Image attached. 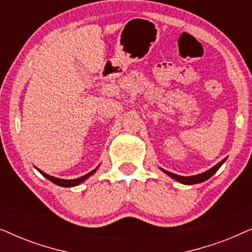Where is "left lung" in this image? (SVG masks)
Returning <instances> with one entry per match:
<instances>
[{"mask_svg":"<svg viewBox=\"0 0 252 252\" xmlns=\"http://www.w3.org/2000/svg\"><path fill=\"white\" fill-rule=\"evenodd\" d=\"M225 160H226V158H225V159H222L221 161H220V163L217 164L215 167L210 168L209 171H206V172H204V173H202V174L192 175V177H181V175L171 173V172H168V171H165V170H163V171H164L166 174L170 175L171 178H173V179H175V180H178L179 182H181V184H185V185H195V184H199V182H203V181L208 180L209 178H211L212 175L215 174L216 172L219 170V167L221 166V165H222L223 163H225Z\"/></svg>","mask_w":252,"mask_h":252,"instance_id":"left-lung-1","label":"left lung"}]
</instances>
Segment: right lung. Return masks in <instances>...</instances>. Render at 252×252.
Listing matches in <instances>:
<instances>
[{
  "label": "right lung",
  "mask_w": 252,
  "mask_h": 252,
  "mask_svg": "<svg viewBox=\"0 0 252 252\" xmlns=\"http://www.w3.org/2000/svg\"><path fill=\"white\" fill-rule=\"evenodd\" d=\"M37 171H39L40 173L43 175V177H46V178L48 179V180H50L51 182H54V184H56V185H58V186H62V187H74V186H77V185H79V184H81L82 181H85L86 179H87V178L89 177V175H92L93 173H95L96 170L89 172L88 174L84 175V177H80V178H78V179H74V180H63V179L54 178V177H51V175H48V174H46V173H43V172L40 171V170H37Z\"/></svg>",
  "instance_id": "obj_1"
}]
</instances>
